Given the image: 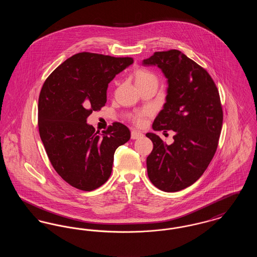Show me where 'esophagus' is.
Wrapping results in <instances>:
<instances>
[{
	"mask_svg": "<svg viewBox=\"0 0 257 257\" xmlns=\"http://www.w3.org/2000/svg\"><path fill=\"white\" fill-rule=\"evenodd\" d=\"M141 137H143V133H141V132H139V131H132L131 132V138L133 139V140H136V139H139V138H141Z\"/></svg>",
	"mask_w": 257,
	"mask_h": 257,
	"instance_id": "obj_1",
	"label": "esophagus"
}]
</instances>
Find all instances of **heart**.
Instances as JSON below:
<instances>
[{
	"label": "heart",
	"mask_w": 257,
	"mask_h": 257,
	"mask_svg": "<svg viewBox=\"0 0 257 257\" xmlns=\"http://www.w3.org/2000/svg\"><path fill=\"white\" fill-rule=\"evenodd\" d=\"M133 77H134L135 85L137 87L147 86V85L158 86V77L156 76V74L146 69H141V68L136 69L133 74ZM149 113H150L149 110H142L132 115L131 119L136 124L142 125L145 121L146 116H147Z\"/></svg>",
	"instance_id": "b5f03b06"
}]
</instances>
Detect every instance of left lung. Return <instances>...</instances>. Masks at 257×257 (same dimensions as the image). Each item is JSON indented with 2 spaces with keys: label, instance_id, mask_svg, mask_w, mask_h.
Masks as SVG:
<instances>
[{
  "label": "left lung",
  "instance_id": "1",
  "mask_svg": "<svg viewBox=\"0 0 257 257\" xmlns=\"http://www.w3.org/2000/svg\"><path fill=\"white\" fill-rule=\"evenodd\" d=\"M143 64L158 66L169 85L152 128L175 132L170 146L147 133L153 143L147 174L161 191L178 192L196 182L216 153L223 117L219 90L207 71L178 50L155 52Z\"/></svg>",
  "mask_w": 257,
  "mask_h": 257
}]
</instances>
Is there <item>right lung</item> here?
I'll return each instance as SVG.
<instances>
[{"label":"right lung","mask_w":257,"mask_h":257,"mask_svg":"<svg viewBox=\"0 0 257 257\" xmlns=\"http://www.w3.org/2000/svg\"><path fill=\"white\" fill-rule=\"evenodd\" d=\"M134 62L83 52L58 66L38 98V130L50 162L61 178L82 191H92L111 173L115 149L130 140V130L113 122L103 134L86 123L107 102L116 74Z\"/></svg>","instance_id":"1"}]
</instances>
